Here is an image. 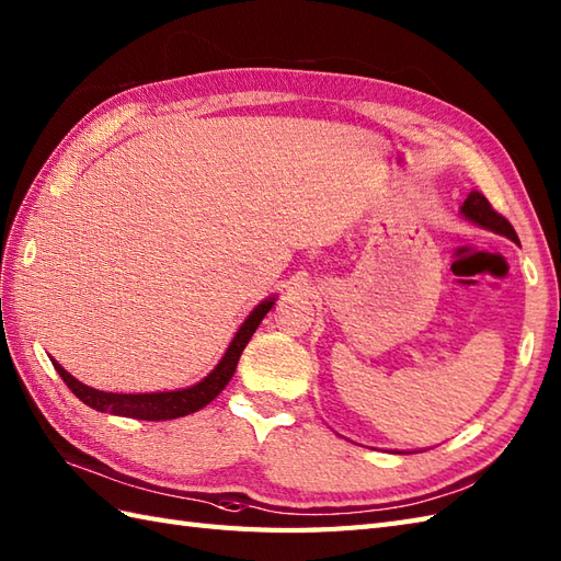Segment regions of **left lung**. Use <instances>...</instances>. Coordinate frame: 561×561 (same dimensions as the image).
<instances>
[{"label": "left lung", "mask_w": 561, "mask_h": 561, "mask_svg": "<svg viewBox=\"0 0 561 561\" xmlns=\"http://www.w3.org/2000/svg\"><path fill=\"white\" fill-rule=\"evenodd\" d=\"M459 214L467 218V221H471L473 226H478V228L493 230V233L510 238L514 242L518 240L507 218L500 216L493 207H490V202L481 193H478V190H471L469 197L463 199V204L459 207Z\"/></svg>", "instance_id": "left-lung-1"}]
</instances>
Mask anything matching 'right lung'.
<instances>
[{
	"label": "right lung",
	"instance_id": "add662e5",
	"mask_svg": "<svg viewBox=\"0 0 561 561\" xmlns=\"http://www.w3.org/2000/svg\"><path fill=\"white\" fill-rule=\"evenodd\" d=\"M273 305H276V297H266L264 302H259L248 313V319L240 323L238 333L224 352V357L218 359V364L199 380V383L190 388L163 392H106L80 383V380L68 374L57 359H51V364L76 398L83 404L98 409L102 414L108 412L114 416H130L140 421H169L178 416H187L199 412L202 407H207L216 394L228 386V380L236 374L244 345L250 343V337L254 335L259 323H262V319L271 311Z\"/></svg>",
	"mask_w": 561,
	"mask_h": 561
}]
</instances>
